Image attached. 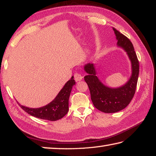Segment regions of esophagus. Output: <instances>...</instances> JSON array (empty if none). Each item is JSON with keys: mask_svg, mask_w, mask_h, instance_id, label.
Instances as JSON below:
<instances>
[{"mask_svg": "<svg viewBox=\"0 0 156 156\" xmlns=\"http://www.w3.org/2000/svg\"><path fill=\"white\" fill-rule=\"evenodd\" d=\"M74 79H75V80L77 82V81H80V80H81L82 79H83V76H82V75L80 74V73H78V72H76L75 73H74Z\"/></svg>", "mask_w": 156, "mask_h": 156, "instance_id": "esophagus-1", "label": "esophagus"}]
</instances>
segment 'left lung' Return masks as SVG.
Masks as SVG:
<instances>
[{"mask_svg":"<svg viewBox=\"0 0 156 156\" xmlns=\"http://www.w3.org/2000/svg\"><path fill=\"white\" fill-rule=\"evenodd\" d=\"M118 40V45L127 53L132 66V74L125 85L119 88H109L104 85L96 76L93 64L88 63L84 70L88 73L84 77L90 91L94 107L104 113H115L121 111L130 103L135 94L139 75V61L133 44L127 37L113 28Z\"/></svg>","mask_w":156,"mask_h":156,"instance_id":"1","label":"left lung"}]
</instances>
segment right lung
I'll use <instances>...</instances> for the list:
<instances>
[{"label":"right lung","instance_id":"right-lung-1","mask_svg":"<svg viewBox=\"0 0 156 156\" xmlns=\"http://www.w3.org/2000/svg\"><path fill=\"white\" fill-rule=\"evenodd\" d=\"M76 83L73 77L67 82L63 88L55 98V99L48 105L41 108H29L18 103L19 106L29 114L43 120L56 121L67 114L69 110V98L72 91V87Z\"/></svg>","mask_w":156,"mask_h":156}]
</instances>
